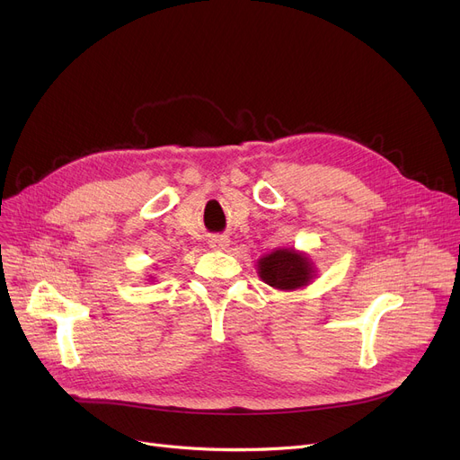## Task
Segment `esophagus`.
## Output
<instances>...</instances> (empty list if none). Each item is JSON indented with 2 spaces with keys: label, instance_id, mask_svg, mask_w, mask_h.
I'll use <instances>...</instances> for the list:
<instances>
[{
  "label": "esophagus",
  "instance_id": "34e87169",
  "mask_svg": "<svg viewBox=\"0 0 460 460\" xmlns=\"http://www.w3.org/2000/svg\"><path fill=\"white\" fill-rule=\"evenodd\" d=\"M208 244L214 250H226L227 248V238H224V236H212L208 240Z\"/></svg>",
  "mask_w": 460,
  "mask_h": 460
}]
</instances>
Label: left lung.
<instances>
[{"label": "left lung", "mask_w": 460, "mask_h": 460, "mask_svg": "<svg viewBox=\"0 0 460 460\" xmlns=\"http://www.w3.org/2000/svg\"><path fill=\"white\" fill-rule=\"evenodd\" d=\"M257 274L278 291H296L315 279L317 269L305 252L278 248L257 261Z\"/></svg>", "instance_id": "8db88e82"}]
</instances>
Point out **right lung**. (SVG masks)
<instances>
[{
  "instance_id": "add662e5",
  "label": "right lung",
  "mask_w": 460,
  "mask_h": 460,
  "mask_svg": "<svg viewBox=\"0 0 460 460\" xmlns=\"http://www.w3.org/2000/svg\"><path fill=\"white\" fill-rule=\"evenodd\" d=\"M151 278H153V276H151Z\"/></svg>"
}]
</instances>
